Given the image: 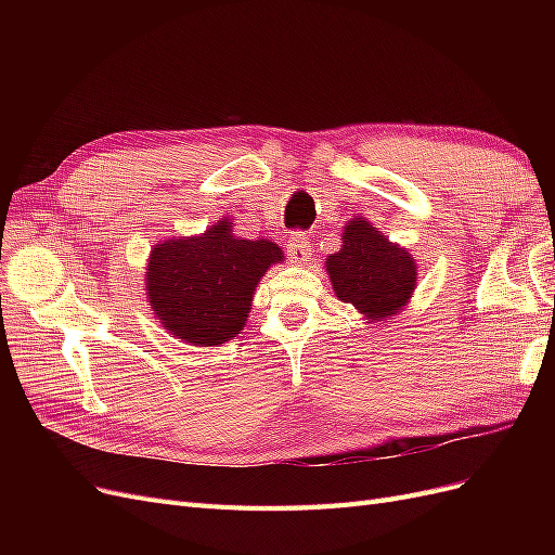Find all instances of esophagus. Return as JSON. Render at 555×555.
Returning a JSON list of instances; mask_svg holds the SVG:
<instances>
[{"mask_svg":"<svg viewBox=\"0 0 555 555\" xmlns=\"http://www.w3.org/2000/svg\"><path fill=\"white\" fill-rule=\"evenodd\" d=\"M287 255H289V261H292V263H306V261H310L312 245H310V241L306 238L304 231H296L294 236L289 238Z\"/></svg>","mask_w":555,"mask_h":555,"instance_id":"obj_1","label":"esophagus"}]
</instances>
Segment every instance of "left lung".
<instances>
[{"label": "left lung", "mask_w": 555, "mask_h": 555, "mask_svg": "<svg viewBox=\"0 0 555 555\" xmlns=\"http://www.w3.org/2000/svg\"><path fill=\"white\" fill-rule=\"evenodd\" d=\"M333 292L367 322H384L410 304L416 263L405 247L391 243L363 217L349 220L343 247L326 259Z\"/></svg>", "instance_id": "left-lung-1"}]
</instances>
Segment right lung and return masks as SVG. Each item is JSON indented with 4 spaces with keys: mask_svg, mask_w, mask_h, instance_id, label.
<instances>
[{
    "mask_svg": "<svg viewBox=\"0 0 555 555\" xmlns=\"http://www.w3.org/2000/svg\"><path fill=\"white\" fill-rule=\"evenodd\" d=\"M284 259L271 241L233 236L220 220L201 236L157 243L145 268L147 304L173 338L217 347L236 338L263 273Z\"/></svg>",
    "mask_w": 555,
    "mask_h": 555,
    "instance_id": "right-lung-1",
    "label": "right lung"
}]
</instances>
